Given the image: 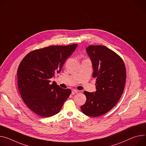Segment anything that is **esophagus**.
<instances>
[{
    "instance_id": "34e87169",
    "label": "esophagus",
    "mask_w": 146,
    "mask_h": 146,
    "mask_svg": "<svg viewBox=\"0 0 146 146\" xmlns=\"http://www.w3.org/2000/svg\"><path fill=\"white\" fill-rule=\"evenodd\" d=\"M78 92V91L75 90V89H73V90L72 91V95H74V94H76Z\"/></svg>"
}]
</instances>
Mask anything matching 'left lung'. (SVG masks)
I'll list each match as a JSON object with an SVG mask.
<instances>
[{
  "mask_svg": "<svg viewBox=\"0 0 146 146\" xmlns=\"http://www.w3.org/2000/svg\"><path fill=\"white\" fill-rule=\"evenodd\" d=\"M86 50L92 62L96 91L84 92L86 100L81 109L87 116L98 117L117 104L125 89L126 70L122 58L106 46H89Z\"/></svg>",
  "mask_w": 146,
  "mask_h": 146,
  "instance_id": "8db88e82",
  "label": "left lung"
}]
</instances>
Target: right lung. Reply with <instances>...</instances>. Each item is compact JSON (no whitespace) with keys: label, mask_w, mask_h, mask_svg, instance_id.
I'll list each match as a JSON object with an SVG mask.
<instances>
[{"label":"right lung","mask_w":146,"mask_h":146,"mask_svg":"<svg viewBox=\"0 0 146 146\" xmlns=\"http://www.w3.org/2000/svg\"><path fill=\"white\" fill-rule=\"evenodd\" d=\"M77 44L51 46L33 50L20 62L17 69V86L26 106L41 117L57 114L71 93L50 78L61 71L66 60L76 49Z\"/></svg>","instance_id":"right-lung-1"}]
</instances>
